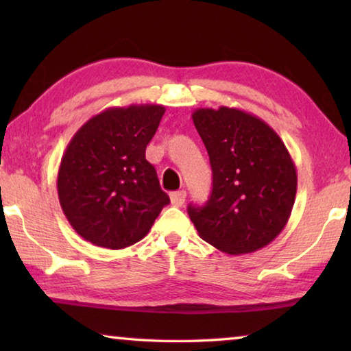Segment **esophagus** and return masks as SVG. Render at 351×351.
<instances>
[{
    "instance_id": "obj_1",
    "label": "esophagus",
    "mask_w": 351,
    "mask_h": 351,
    "mask_svg": "<svg viewBox=\"0 0 351 351\" xmlns=\"http://www.w3.org/2000/svg\"><path fill=\"white\" fill-rule=\"evenodd\" d=\"M186 197H187L186 190H178V192L170 193V201L175 207H181L184 204V201H186Z\"/></svg>"
}]
</instances>
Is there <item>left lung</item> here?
Returning a JSON list of instances; mask_svg holds the SVG:
<instances>
[{"instance_id": "left-lung-1", "label": "left lung", "mask_w": 351, "mask_h": 351, "mask_svg": "<svg viewBox=\"0 0 351 351\" xmlns=\"http://www.w3.org/2000/svg\"><path fill=\"white\" fill-rule=\"evenodd\" d=\"M212 165V193L189 206L201 239L221 252H255L287 226L297 192L293 158L274 130L239 108H198L192 114Z\"/></svg>"}]
</instances>
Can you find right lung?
<instances>
[{"label": "right lung", "instance_id": "right-lung-1", "mask_svg": "<svg viewBox=\"0 0 351 351\" xmlns=\"http://www.w3.org/2000/svg\"><path fill=\"white\" fill-rule=\"evenodd\" d=\"M162 105L112 106L83 123L69 141L57 175L64 217L82 239L123 249L144 239L162 207V192L145 148Z\"/></svg>", "mask_w": 351, "mask_h": 351}]
</instances>
